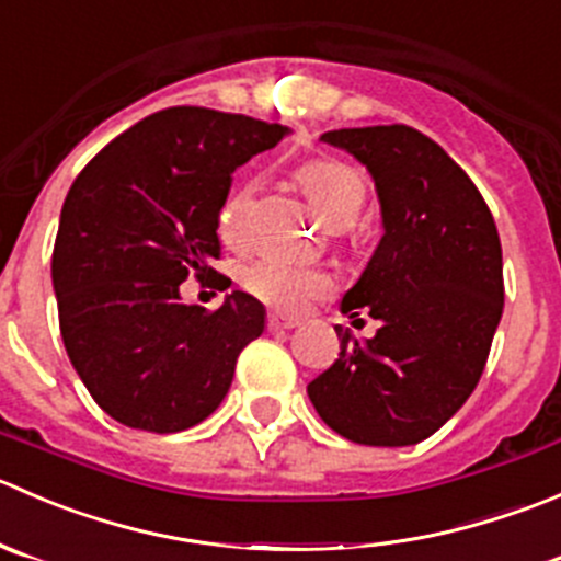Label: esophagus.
I'll list each match as a JSON object with an SVG mask.
<instances>
[{
    "instance_id": "esophagus-1",
    "label": "esophagus",
    "mask_w": 561,
    "mask_h": 561,
    "mask_svg": "<svg viewBox=\"0 0 561 561\" xmlns=\"http://www.w3.org/2000/svg\"><path fill=\"white\" fill-rule=\"evenodd\" d=\"M299 321L297 319H288V316H280V313H270L267 316V330L278 332V330H294Z\"/></svg>"
}]
</instances>
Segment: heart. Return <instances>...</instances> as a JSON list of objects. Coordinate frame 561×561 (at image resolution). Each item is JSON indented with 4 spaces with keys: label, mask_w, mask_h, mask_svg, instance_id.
I'll list each match as a JSON object with an SVG mask.
<instances>
[{
    "label": "heart",
    "mask_w": 561,
    "mask_h": 561,
    "mask_svg": "<svg viewBox=\"0 0 561 561\" xmlns=\"http://www.w3.org/2000/svg\"><path fill=\"white\" fill-rule=\"evenodd\" d=\"M297 180L332 229H346V226L357 224L365 207V182L352 165L335 158H316L299 165ZM251 185L240 187L220 209L218 226L226 242H237L240 220L251 204ZM240 280L251 297L280 313H299L310 299L324 297L335 286L332 275L321 273V270L294 267V264L273 262V259L245 267Z\"/></svg>",
    "instance_id": "1"
}]
</instances>
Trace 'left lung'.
Returning a JSON list of instances; mask_svg holds the SVG:
<instances>
[{"instance_id": "obj_1", "label": "left lung", "mask_w": 561, "mask_h": 561, "mask_svg": "<svg viewBox=\"0 0 561 561\" xmlns=\"http://www.w3.org/2000/svg\"><path fill=\"white\" fill-rule=\"evenodd\" d=\"M321 141L374 176L381 234L341 310L379 321L368 341L335 327L341 354L308 385L343 439L407 447L467 403L504 308L502 245L485 198L436 141L409 125L343 127Z\"/></svg>"}]
</instances>
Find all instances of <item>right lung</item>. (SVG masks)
Wrapping results in <instances>:
<instances>
[{
  "mask_svg": "<svg viewBox=\"0 0 561 561\" xmlns=\"http://www.w3.org/2000/svg\"><path fill=\"white\" fill-rule=\"evenodd\" d=\"M286 133L174 105L136 122L76 176L51 259L59 330L76 374L116 423L176 434L229 392L237 357L264 332V305L245 291L226 294L218 310L185 305L180 283L215 273L231 174Z\"/></svg>",
  "mask_w": 561,
  "mask_h": 561,
  "instance_id": "obj_1",
  "label": "right lung"
}]
</instances>
